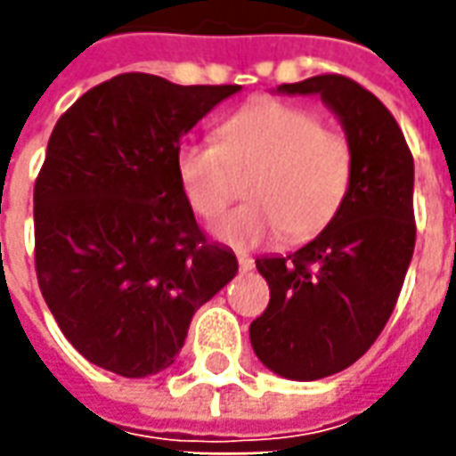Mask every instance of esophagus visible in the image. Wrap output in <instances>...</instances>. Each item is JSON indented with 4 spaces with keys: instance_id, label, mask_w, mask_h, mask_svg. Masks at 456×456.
<instances>
[{
    "instance_id": "esophagus-1",
    "label": "esophagus",
    "mask_w": 456,
    "mask_h": 456,
    "mask_svg": "<svg viewBox=\"0 0 456 456\" xmlns=\"http://www.w3.org/2000/svg\"><path fill=\"white\" fill-rule=\"evenodd\" d=\"M237 261H239V268H241V271H251V268L256 266V264H254V258L244 256V254H239Z\"/></svg>"
}]
</instances>
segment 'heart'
<instances>
[{"label": "heart", "instance_id": "obj_1", "mask_svg": "<svg viewBox=\"0 0 456 456\" xmlns=\"http://www.w3.org/2000/svg\"><path fill=\"white\" fill-rule=\"evenodd\" d=\"M356 151L349 134L327 126L303 104L264 97L219 124L217 143L185 141L175 175L190 208L205 222L224 217L248 178V205L229 215L219 237L251 248L283 232L307 241L339 215L352 192Z\"/></svg>", "mask_w": 456, "mask_h": 456}]
</instances>
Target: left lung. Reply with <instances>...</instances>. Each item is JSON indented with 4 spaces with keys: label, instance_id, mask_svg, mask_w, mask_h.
<instances>
[{
    "label": "left lung",
    "instance_id": "1",
    "mask_svg": "<svg viewBox=\"0 0 456 456\" xmlns=\"http://www.w3.org/2000/svg\"><path fill=\"white\" fill-rule=\"evenodd\" d=\"M281 93L320 94L356 151L352 192L320 237L256 261L271 300L248 330L254 352L286 379L317 381L362 359L398 303L415 248L412 153L386 104L352 77L315 75Z\"/></svg>",
    "mask_w": 456,
    "mask_h": 456
}]
</instances>
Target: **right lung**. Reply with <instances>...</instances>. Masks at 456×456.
I'll return each mask as SVG.
<instances>
[{
  "label": "right lung",
  "mask_w": 456,
  "mask_h": 456,
  "mask_svg": "<svg viewBox=\"0 0 456 456\" xmlns=\"http://www.w3.org/2000/svg\"><path fill=\"white\" fill-rule=\"evenodd\" d=\"M237 90L124 73L55 124L34 185L36 276L94 366L126 379L168 369L195 310L237 276L175 175L183 134Z\"/></svg>",
  "instance_id": "obj_1"
}]
</instances>
